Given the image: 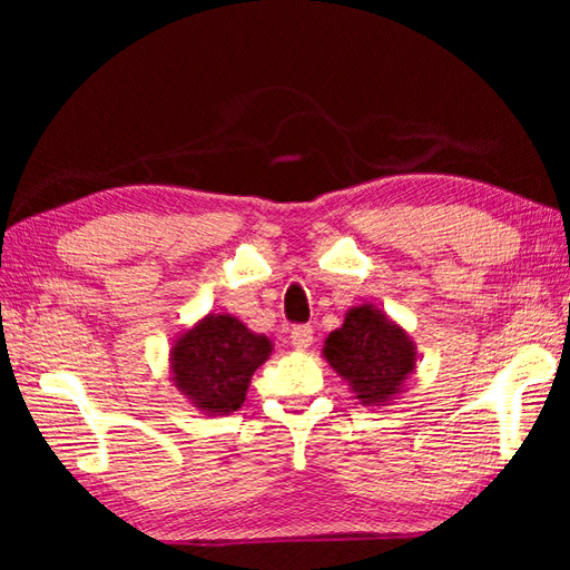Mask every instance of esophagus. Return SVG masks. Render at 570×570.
Segmentation results:
<instances>
[{
  "instance_id": "esophagus-1",
  "label": "esophagus",
  "mask_w": 570,
  "mask_h": 570,
  "mask_svg": "<svg viewBox=\"0 0 570 570\" xmlns=\"http://www.w3.org/2000/svg\"><path fill=\"white\" fill-rule=\"evenodd\" d=\"M312 342H314V330H312V326H294V330H292L294 350L306 352L308 346H312Z\"/></svg>"
}]
</instances>
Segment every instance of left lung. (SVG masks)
<instances>
[{
  "mask_svg": "<svg viewBox=\"0 0 570 570\" xmlns=\"http://www.w3.org/2000/svg\"><path fill=\"white\" fill-rule=\"evenodd\" d=\"M322 356L364 407H387L417 370V344L374 304L352 306L324 340Z\"/></svg>",
  "mask_w": 570,
  "mask_h": 570,
  "instance_id": "obj_1",
  "label": "left lung"
}]
</instances>
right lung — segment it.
<instances>
[{"label": "right lung", "instance_id": "add662e5", "mask_svg": "<svg viewBox=\"0 0 570 570\" xmlns=\"http://www.w3.org/2000/svg\"><path fill=\"white\" fill-rule=\"evenodd\" d=\"M274 352L268 336L230 314H206L173 340L170 382L204 414H230L246 400L254 372Z\"/></svg>", "mask_w": 570, "mask_h": 570}]
</instances>
